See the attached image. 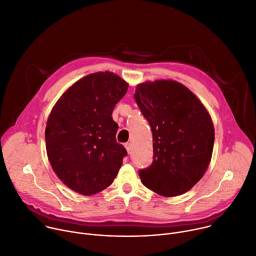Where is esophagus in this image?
<instances>
[{
  "label": "esophagus",
  "instance_id": "1",
  "mask_svg": "<svg viewBox=\"0 0 256 256\" xmlns=\"http://www.w3.org/2000/svg\"><path fill=\"white\" fill-rule=\"evenodd\" d=\"M124 146H125V148H126L127 152H128V153H130V151H131V144H130V143H125V144H124Z\"/></svg>",
  "mask_w": 256,
  "mask_h": 256
}]
</instances>
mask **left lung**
Segmentation results:
<instances>
[{"label":"left lung","mask_w":256,"mask_h":256,"mask_svg":"<svg viewBox=\"0 0 256 256\" xmlns=\"http://www.w3.org/2000/svg\"><path fill=\"white\" fill-rule=\"evenodd\" d=\"M136 103L153 138V162L138 172L142 184L164 196L190 190L206 172L215 131L200 100L176 80L137 84Z\"/></svg>","instance_id":"1"}]
</instances>
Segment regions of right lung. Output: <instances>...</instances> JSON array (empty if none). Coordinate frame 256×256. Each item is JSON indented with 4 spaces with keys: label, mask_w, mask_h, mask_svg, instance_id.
I'll use <instances>...</instances> for the list:
<instances>
[{
    "label": "right lung",
    "mask_w": 256,
    "mask_h": 256,
    "mask_svg": "<svg viewBox=\"0 0 256 256\" xmlns=\"http://www.w3.org/2000/svg\"><path fill=\"white\" fill-rule=\"evenodd\" d=\"M128 84L110 72L90 74L64 92L45 129L48 160L60 180L84 196L108 188L127 151L116 141L115 105Z\"/></svg>",
    "instance_id": "right-lung-1"
}]
</instances>
